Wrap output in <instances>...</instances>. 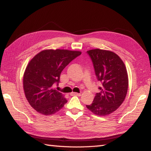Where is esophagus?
Instances as JSON below:
<instances>
[{
  "label": "esophagus",
  "instance_id": "esophagus-1",
  "mask_svg": "<svg viewBox=\"0 0 151 151\" xmlns=\"http://www.w3.org/2000/svg\"><path fill=\"white\" fill-rule=\"evenodd\" d=\"M70 95H75V96H81V94L78 93H76V92H72L70 93Z\"/></svg>",
  "mask_w": 151,
  "mask_h": 151
}]
</instances>
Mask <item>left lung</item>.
<instances>
[{"label":"left lung","instance_id":"obj_1","mask_svg":"<svg viewBox=\"0 0 151 151\" xmlns=\"http://www.w3.org/2000/svg\"><path fill=\"white\" fill-rule=\"evenodd\" d=\"M97 80L102 83L94 100L86 105L94 114L105 116L113 113L123 103L127 93L129 78L124 63L117 54L99 49L87 51Z\"/></svg>","mask_w":151,"mask_h":151}]
</instances>
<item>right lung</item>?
<instances>
[{
	"label": "right lung",
	"instance_id": "1",
	"mask_svg": "<svg viewBox=\"0 0 151 151\" xmlns=\"http://www.w3.org/2000/svg\"><path fill=\"white\" fill-rule=\"evenodd\" d=\"M81 51L48 49L41 51L28 63L23 76L25 96L30 106L44 115L55 114L67 101L54 89L63 69Z\"/></svg>",
	"mask_w": 151,
	"mask_h": 151
}]
</instances>
